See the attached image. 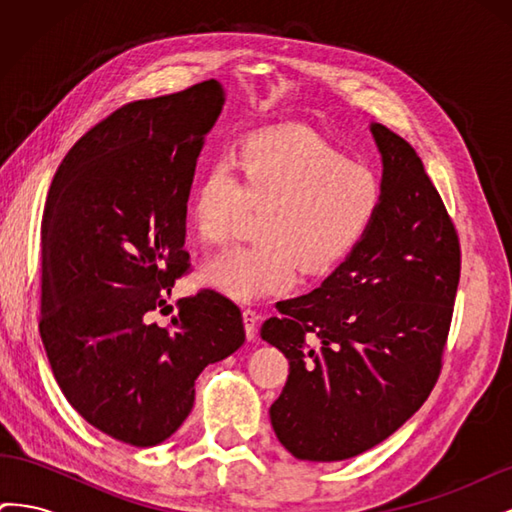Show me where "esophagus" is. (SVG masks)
Instances as JSON below:
<instances>
[{"label": "esophagus", "instance_id": "obj_1", "mask_svg": "<svg viewBox=\"0 0 512 512\" xmlns=\"http://www.w3.org/2000/svg\"><path fill=\"white\" fill-rule=\"evenodd\" d=\"M258 312L256 309H243V324H245V335H247V339H250V342H254L256 339V327H258Z\"/></svg>", "mask_w": 512, "mask_h": 512}]
</instances>
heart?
I'll return each mask as SVG.
<instances>
[{"mask_svg":"<svg viewBox=\"0 0 512 512\" xmlns=\"http://www.w3.org/2000/svg\"><path fill=\"white\" fill-rule=\"evenodd\" d=\"M382 185L374 170L352 164L320 136L265 130L247 136L226 166L194 185L188 220L205 245L224 243L245 207H260L256 241L205 260L196 282L230 299L282 292L305 273L344 258L374 222Z\"/></svg>","mask_w":512,"mask_h":512,"instance_id":"heart-1","label":"heart"}]
</instances>
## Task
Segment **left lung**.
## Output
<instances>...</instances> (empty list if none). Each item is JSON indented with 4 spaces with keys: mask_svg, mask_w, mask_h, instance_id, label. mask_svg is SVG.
<instances>
[{
    "mask_svg": "<svg viewBox=\"0 0 512 512\" xmlns=\"http://www.w3.org/2000/svg\"><path fill=\"white\" fill-rule=\"evenodd\" d=\"M382 158L374 222L327 280L277 303L260 335L290 374L271 406L288 453L344 461L425 404L440 374L459 284V241L412 145L369 123Z\"/></svg>",
    "mask_w": 512,
    "mask_h": 512,
    "instance_id": "1",
    "label": "left lung"
}]
</instances>
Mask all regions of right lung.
<instances>
[{
  "instance_id": "right-lung-1",
  "label": "right lung",
  "mask_w": 512,
  "mask_h": 512,
  "mask_svg": "<svg viewBox=\"0 0 512 512\" xmlns=\"http://www.w3.org/2000/svg\"><path fill=\"white\" fill-rule=\"evenodd\" d=\"M224 102L205 81L121 106L68 151L46 198L40 337L53 376L89 425L138 448L173 436L200 371L245 342L239 307L213 290L181 299L170 327L149 320L188 269L190 188Z\"/></svg>"
}]
</instances>
